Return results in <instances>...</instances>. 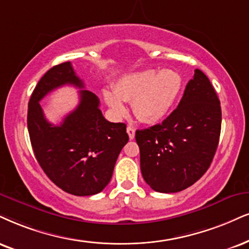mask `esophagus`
Returning a JSON list of instances; mask_svg holds the SVG:
<instances>
[{"instance_id":"34e87169","label":"esophagus","mask_w":249,"mask_h":249,"mask_svg":"<svg viewBox=\"0 0 249 249\" xmlns=\"http://www.w3.org/2000/svg\"><path fill=\"white\" fill-rule=\"evenodd\" d=\"M127 133H128V135H129V139L134 140V137H135V129H134V128L130 127V125H128Z\"/></svg>"}]
</instances>
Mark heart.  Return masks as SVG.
I'll return each instance as SVG.
<instances>
[{
    "label": "heart",
    "mask_w": 249,
    "mask_h": 249,
    "mask_svg": "<svg viewBox=\"0 0 249 249\" xmlns=\"http://www.w3.org/2000/svg\"><path fill=\"white\" fill-rule=\"evenodd\" d=\"M180 75L171 69L161 71L143 70L124 75L116 82L113 91H106L104 97L115 114L125 110L124 101H131L134 114L140 121L155 124L170 112L181 90Z\"/></svg>",
    "instance_id": "b5f03b06"
}]
</instances>
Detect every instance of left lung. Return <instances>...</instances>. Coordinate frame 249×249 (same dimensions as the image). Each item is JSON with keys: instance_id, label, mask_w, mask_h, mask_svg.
I'll return each mask as SVG.
<instances>
[{"instance_id": "obj_1", "label": "left lung", "mask_w": 249, "mask_h": 249, "mask_svg": "<svg viewBox=\"0 0 249 249\" xmlns=\"http://www.w3.org/2000/svg\"><path fill=\"white\" fill-rule=\"evenodd\" d=\"M220 127V101L209 78L196 69L177 108L161 124L136 130L145 182L159 193L195 183L213 161Z\"/></svg>"}]
</instances>
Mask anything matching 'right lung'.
<instances>
[{"instance_id":"right-lung-1","label":"right lung","mask_w":249,"mask_h":249,"mask_svg":"<svg viewBox=\"0 0 249 249\" xmlns=\"http://www.w3.org/2000/svg\"><path fill=\"white\" fill-rule=\"evenodd\" d=\"M63 85L82 90L79 106L56 126L45 120L38 101ZM83 88L71 62L57 64L38 82L27 110V129L39 165L55 185L76 196L98 194L108 185L116 159L129 141L125 124L107 121L98 97Z\"/></svg>"}]
</instances>
